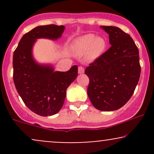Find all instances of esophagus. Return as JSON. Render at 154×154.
Wrapping results in <instances>:
<instances>
[{"mask_svg": "<svg viewBox=\"0 0 154 154\" xmlns=\"http://www.w3.org/2000/svg\"><path fill=\"white\" fill-rule=\"evenodd\" d=\"M85 72V69L82 66L78 67V73L79 74H83Z\"/></svg>", "mask_w": 154, "mask_h": 154, "instance_id": "esophagus-1", "label": "esophagus"}]
</instances>
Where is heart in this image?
Masks as SVG:
<instances>
[{"mask_svg": "<svg viewBox=\"0 0 154 154\" xmlns=\"http://www.w3.org/2000/svg\"><path fill=\"white\" fill-rule=\"evenodd\" d=\"M72 48L77 55L81 56L86 53L88 61H93L105 52L107 48V40L104 37H95V35L90 33L76 39Z\"/></svg>", "mask_w": 154, "mask_h": 154, "instance_id": "b5f03b06", "label": "heart"}]
</instances>
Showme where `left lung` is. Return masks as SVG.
<instances>
[{
	"mask_svg": "<svg viewBox=\"0 0 154 154\" xmlns=\"http://www.w3.org/2000/svg\"><path fill=\"white\" fill-rule=\"evenodd\" d=\"M109 35L111 46L85 69L88 95L95 109L115 111L133 94L140 75L139 51L128 34L119 27L100 26Z\"/></svg>",
	"mask_w": 154,
	"mask_h": 154,
	"instance_id": "obj_1",
	"label": "left lung"
}]
</instances>
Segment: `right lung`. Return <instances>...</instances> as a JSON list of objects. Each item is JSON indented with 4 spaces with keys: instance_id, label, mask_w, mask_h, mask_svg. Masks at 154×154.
Segmentation results:
<instances>
[{
    "instance_id": "right-lung-1",
    "label": "right lung",
    "mask_w": 154,
    "mask_h": 154,
    "mask_svg": "<svg viewBox=\"0 0 154 154\" xmlns=\"http://www.w3.org/2000/svg\"><path fill=\"white\" fill-rule=\"evenodd\" d=\"M65 26H38L23 35L14 52V82L25 105L40 116L57 114L63 106L67 88L77 78V66L67 72H54L48 64H40L32 56V48L39 38L57 40Z\"/></svg>"
}]
</instances>
